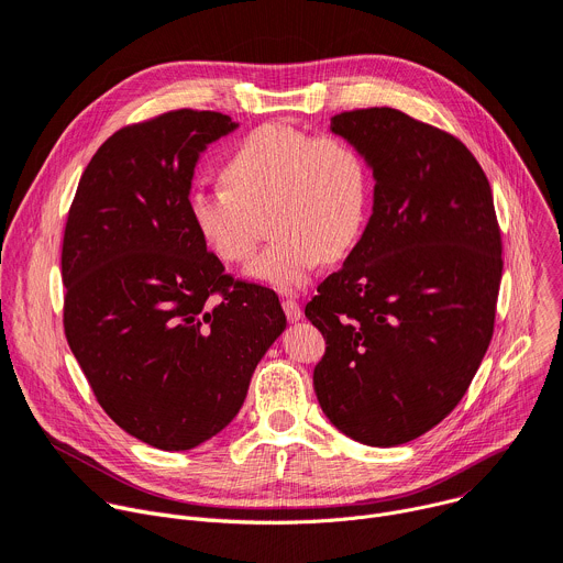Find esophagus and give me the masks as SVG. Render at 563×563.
<instances>
[{"mask_svg": "<svg viewBox=\"0 0 563 563\" xmlns=\"http://www.w3.org/2000/svg\"><path fill=\"white\" fill-rule=\"evenodd\" d=\"M282 306H284V313H286L288 322H297V320H301V306H299V301H297V299L286 297V299L282 301Z\"/></svg>", "mask_w": 563, "mask_h": 563, "instance_id": "obj_1", "label": "esophagus"}]
</instances>
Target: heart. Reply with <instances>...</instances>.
Segmentation results:
<instances>
[{
  "label": "heart",
  "instance_id": "b5f03b06",
  "mask_svg": "<svg viewBox=\"0 0 563 563\" xmlns=\"http://www.w3.org/2000/svg\"><path fill=\"white\" fill-rule=\"evenodd\" d=\"M228 187H195L187 210L206 245L225 264H243L260 243L257 214L277 236L245 275L282 292L303 288L322 264L344 257L362 234L371 176L362 152L340 136L266 122L232 150Z\"/></svg>",
  "mask_w": 563,
  "mask_h": 563
}]
</instances>
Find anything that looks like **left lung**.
<instances>
[{"mask_svg": "<svg viewBox=\"0 0 563 563\" xmlns=\"http://www.w3.org/2000/svg\"><path fill=\"white\" fill-rule=\"evenodd\" d=\"M331 132L373 172V212L306 303L327 353L313 387L327 418L371 448L409 443L465 396L494 333L501 230L472 152L391 107L344 111Z\"/></svg>", "mask_w": 563, "mask_h": 563, "instance_id": "1", "label": "left lung"}]
</instances>
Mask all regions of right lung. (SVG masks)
Masks as SVG:
<instances>
[{"instance_id": "obj_1", "label": "right lung", "mask_w": 563, "mask_h": 563, "mask_svg": "<svg viewBox=\"0 0 563 563\" xmlns=\"http://www.w3.org/2000/svg\"><path fill=\"white\" fill-rule=\"evenodd\" d=\"M236 128L178 109L115 132L78 183L62 243L67 342L107 416L165 452L232 422L286 329L275 290L225 275L187 210L199 156Z\"/></svg>"}]
</instances>
